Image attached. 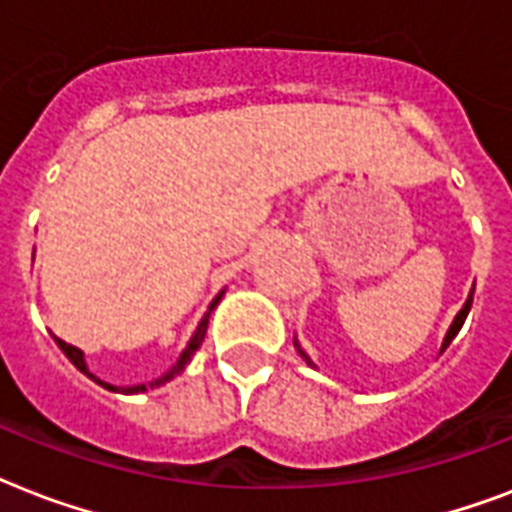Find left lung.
Returning a JSON list of instances; mask_svg holds the SVG:
<instances>
[{"mask_svg": "<svg viewBox=\"0 0 512 512\" xmlns=\"http://www.w3.org/2000/svg\"><path fill=\"white\" fill-rule=\"evenodd\" d=\"M470 305H473V289H470V295H468V300H465V305H462V311L457 313V316H454L452 327H449V332H446L444 342H441V353H444V350L449 348V342H452L454 337H457V332H460V329H462V324H465V319H468V313H470ZM295 348H297V353H300V356L305 358V364H308V366H313L311 356H308V353H305V350L300 348V342H297V337H295Z\"/></svg>", "mask_w": 512, "mask_h": 512, "instance_id": "8db88e82", "label": "left lung"}]
</instances>
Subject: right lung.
Here are the masks:
<instances>
[{"label": "right lung", "instance_id": "right-lung-1", "mask_svg": "<svg viewBox=\"0 0 512 512\" xmlns=\"http://www.w3.org/2000/svg\"><path fill=\"white\" fill-rule=\"evenodd\" d=\"M223 295H225V289H223V292H217L215 300L209 303L207 313H204V319L199 321V327H196V332H193V337H191V340H188V345H185L183 353L177 356L175 364H172L170 369H167V372L162 374V377H156V380H151V382H143V385H130V388H116V385H111V382L100 380V377H95V374L90 372V366H87V361H84L82 350L74 348V345H68V342H63V340H60V337H55V335H52V337H55V345H58V348L63 350V353H66L68 361H71V364H74L76 369H79V372L87 374L90 380H95V382H98V385H103V388H106V390H114V393H146V390H154V388H159V385H164V382H170L172 377H177V374L183 372L185 366L191 364L193 353H196V350L201 348V342H204V335H207L209 316H212V311H215V308H217V303L223 300Z\"/></svg>", "mask_w": 512, "mask_h": 512}]
</instances>
